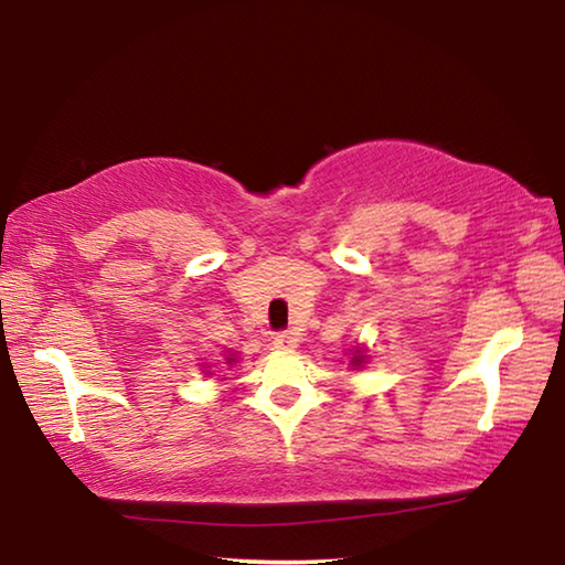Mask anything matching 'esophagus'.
<instances>
[{"mask_svg": "<svg viewBox=\"0 0 565 565\" xmlns=\"http://www.w3.org/2000/svg\"><path fill=\"white\" fill-rule=\"evenodd\" d=\"M274 347L281 349V351H294L296 347H299V337H296L294 331L276 333V337H274Z\"/></svg>", "mask_w": 565, "mask_h": 565, "instance_id": "esophagus-1", "label": "esophagus"}]
</instances>
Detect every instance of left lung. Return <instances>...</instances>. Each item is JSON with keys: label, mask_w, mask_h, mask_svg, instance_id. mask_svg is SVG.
Segmentation results:
<instances>
[{"label": "left lung", "mask_w": 565, "mask_h": 565, "mask_svg": "<svg viewBox=\"0 0 565 565\" xmlns=\"http://www.w3.org/2000/svg\"><path fill=\"white\" fill-rule=\"evenodd\" d=\"M366 363H369L366 347H363V343H353V347L349 349V366L353 371H359V369L366 366Z\"/></svg>", "instance_id": "1"}]
</instances>
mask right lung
Returning <instances> with one entry per match:
<instances>
[{"mask_svg": "<svg viewBox=\"0 0 565 565\" xmlns=\"http://www.w3.org/2000/svg\"><path fill=\"white\" fill-rule=\"evenodd\" d=\"M218 359H222V361H218V363H222V366H228V369H232L234 363L238 361V353H234V351H224L222 356H218ZM199 366H202L204 376H214V369H216V366H212V361H204V363H199Z\"/></svg>", "mask_w": 565, "mask_h": 565, "instance_id": "add662e5", "label": "right lung"}]
</instances>
